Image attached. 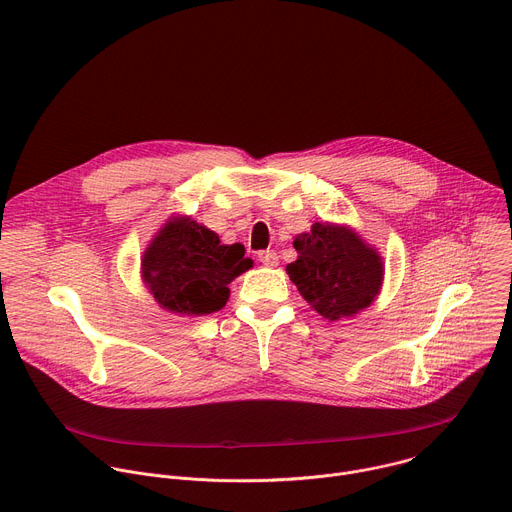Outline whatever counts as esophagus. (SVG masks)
<instances>
[{"label": "esophagus", "instance_id": "esophagus-1", "mask_svg": "<svg viewBox=\"0 0 512 512\" xmlns=\"http://www.w3.org/2000/svg\"><path fill=\"white\" fill-rule=\"evenodd\" d=\"M257 257H259V261L261 263H265V265H269V267H273V265H277V253L275 251H271V249H265V251H259L257 253Z\"/></svg>", "mask_w": 512, "mask_h": 512}]
</instances>
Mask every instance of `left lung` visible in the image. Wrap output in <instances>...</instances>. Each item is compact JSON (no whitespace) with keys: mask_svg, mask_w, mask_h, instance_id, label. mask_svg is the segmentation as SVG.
Instances as JSON below:
<instances>
[{"mask_svg":"<svg viewBox=\"0 0 512 512\" xmlns=\"http://www.w3.org/2000/svg\"><path fill=\"white\" fill-rule=\"evenodd\" d=\"M298 259L286 267L302 298L324 318L367 308L382 286V259L345 226L316 222L294 241Z\"/></svg>","mask_w":512,"mask_h":512,"instance_id":"1","label":"left lung"}]
</instances>
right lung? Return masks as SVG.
Returning a JSON list of instances; mask_svg holds the SVG:
<instances>
[{
    "instance_id": "obj_1",
    "label": "right lung",
    "mask_w": 512,
    "mask_h": 512,
    "mask_svg": "<svg viewBox=\"0 0 512 512\" xmlns=\"http://www.w3.org/2000/svg\"><path fill=\"white\" fill-rule=\"evenodd\" d=\"M253 265L243 245H220L194 220L169 222L143 257V275L155 300L179 314H210L228 300V284Z\"/></svg>"
}]
</instances>
